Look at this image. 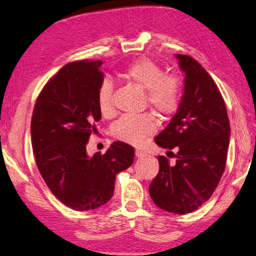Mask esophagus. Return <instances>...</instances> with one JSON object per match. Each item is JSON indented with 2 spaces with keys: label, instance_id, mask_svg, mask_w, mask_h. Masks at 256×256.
<instances>
[{
  "label": "esophagus",
  "instance_id": "obj_1",
  "mask_svg": "<svg viewBox=\"0 0 256 256\" xmlns=\"http://www.w3.org/2000/svg\"><path fill=\"white\" fill-rule=\"evenodd\" d=\"M135 156H136V158H143V156H146V154H145V152H143V150H135Z\"/></svg>",
  "mask_w": 256,
  "mask_h": 256
}]
</instances>
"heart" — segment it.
Listing matches in <instances>:
<instances>
[{
	"label": "heart",
	"mask_w": 256,
	"mask_h": 256,
	"mask_svg": "<svg viewBox=\"0 0 256 256\" xmlns=\"http://www.w3.org/2000/svg\"><path fill=\"white\" fill-rule=\"evenodd\" d=\"M124 80L145 90V98L153 111L162 118H168L177 111L182 96V79L174 74H163L160 66L148 58L132 62L122 72ZM113 87L104 80L98 92V104L103 116H110ZM158 129L156 118L150 113L140 116H124L112 127V135L129 144H140Z\"/></svg>",
	"instance_id": "obj_1"
}]
</instances>
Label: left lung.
<instances>
[{
	"mask_svg": "<svg viewBox=\"0 0 256 256\" xmlns=\"http://www.w3.org/2000/svg\"><path fill=\"white\" fill-rule=\"evenodd\" d=\"M185 74L177 113L156 137L162 148H178L176 163L158 156L160 170L150 185L153 202L162 210L186 214L211 198L222 176L230 124L224 100L214 80L198 61L177 54Z\"/></svg>",
	"mask_w": 256,
	"mask_h": 256,
	"instance_id": "1",
	"label": "left lung"
}]
</instances>
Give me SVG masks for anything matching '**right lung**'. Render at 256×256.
<instances>
[{
  "label": "right lung",
  "mask_w": 256,
  "mask_h": 256,
  "mask_svg": "<svg viewBox=\"0 0 256 256\" xmlns=\"http://www.w3.org/2000/svg\"><path fill=\"white\" fill-rule=\"evenodd\" d=\"M102 61L66 64L42 90L30 134L37 168L53 195L76 211L102 206L113 196L116 174L134 162L132 146L114 142L90 156L86 144L100 120L98 92Z\"/></svg>",
  "instance_id": "right-lung-1"
}]
</instances>
